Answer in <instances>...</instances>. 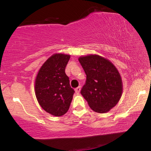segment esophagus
Here are the masks:
<instances>
[{
  "instance_id": "1",
  "label": "esophagus",
  "mask_w": 151,
  "mask_h": 151,
  "mask_svg": "<svg viewBox=\"0 0 151 151\" xmlns=\"http://www.w3.org/2000/svg\"><path fill=\"white\" fill-rule=\"evenodd\" d=\"M80 90H81V86H79L75 89V92L77 93H79V92H80Z\"/></svg>"
}]
</instances>
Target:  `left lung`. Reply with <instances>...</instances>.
I'll list each match as a JSON object with an SVG mask.
<instances>
[{
  "label": "left lung",
  "mask_w": 151,
  "mask_h": 151,
  "mask_svg": "<svg viewBox=\"0 0 151 151\" xmlns=\"http://www.w3.org/2000/svg\"><path fill=\"white\" fill-rule=\"evenodd\" d=\"M86 75L81 94L89 107L97 113H106L115 106L123 91L119 71L110 61L99 55H89L79 58Z\"/></svg>",
  "instance_id": "1"
}]
</instances>
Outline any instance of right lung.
<instances>
[{"label":"right lung","mask_w":151,"mask_h":151,"mask_svg":"<svg viewBox=\"0 0 151 151\" xmlns=\"http://www.w3.org/2000/svg\"><path fill=\"white\" fill-rule=\"evenodd\" d=\"M70 55L55 54L43 64L35 79V91L40 106L55 116L69 110L74 90L65 74Z\"/></svg>","instance_id":"right-lung-1"}]
</instances>
